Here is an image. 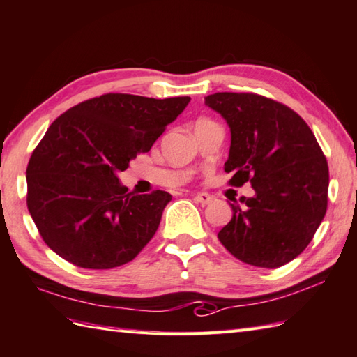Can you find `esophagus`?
I'll list each match as a JSON object with an SVG mask.
<instances>
[{"label":"esophagus","mask_w":357,"mask_h":357,"mask_svg":"<svg viewBox=\"0 0 357 357\" xmlns=\"http://www.w3.org/2000/svg\"><path fill=\"white\" fill-rule=\"evenodd\" d=\"M197 201V203H199V204H203V206H206V204H209L211 201H212V197L209 195V193H204V192H201V193H197L195 195V198H193Z\"/></svg>","instance_id":"1"}]
</instances>
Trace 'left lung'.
Listing matches in <instances>:
<instances>
[{
	"mask_svg": "<svg viewBox=\"0 0 357 357\" xmlns=\"http://www.w3.org/2000/svg\"><path fill=\"white\" fill-rule=\"evenodd\" d=\"M231 128L225 172L229 185L251 183L256 195L232 203L218 241L232 256L278 268L301 255L328 209L329 170L307 123L282 102L257 93L204 98Z\"/></svg>",
	"mask_w": 357,
	"mask_h": 357,
	"instance_id": "obj_1",
	"label": "left lung"
}]
</instances>
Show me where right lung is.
<instances>
[{"mask_svg":"<svg viewBox=\"0 0 357 357\" xmlns=\"http://www.w3.org/2000/svg\"><path fill=\"white\" fill-rule=\"evenodd\" d=\"M189 101L106 93L51 123L26 168V203L56 255L76 267L107 270L131 262L145 248L172 195H135L116 173L150 151Z\"/></svg>","mask_w":357,"mask_h":357,"instance_id":"obj_1","label":"right lung"}]
</instances>
